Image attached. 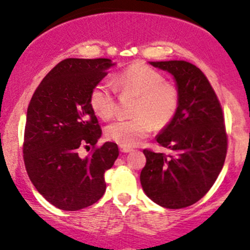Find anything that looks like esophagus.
Instances as JSON below:
<instances>
[{
  "instance_id": "obj_1",
  "label": "esophagus",
  "mask_w": 250,
  "mask_h": 250,
  "mask_svg": "<svg viewBox=\"0 0 250 250\" xmlns=\"http://www.w3.org/2000/svg\"><path fill=\"white\" fill-rule=\"evenodd\" d=\"M131 147H127V146H120V151L122 152H125V154H127V152L131 151Z\"/></svg>"
}]
</instances>
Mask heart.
<instances>
[{"label":"heart","instance_id":"b5f03b06","mask_svg":"<svg viewBox=\"0 0 250 250\" xmlns=\"http://www.w3.org/2000/svg\"><path fill=\"white\" fill-rule=\"evenodd\" d=\"M122 94H133L137 100L132 119L118 120L106 127V137L120 146H133L151 133L163 130L175 118L180 106V92L175 84L165 81L160 71L144 62L126 66L113 80ZM117 89L109 81H100L90 90L93 112L104 120L114 117Z\"/></svg>","mask_w":250,"mask_h":250}]
</instances>
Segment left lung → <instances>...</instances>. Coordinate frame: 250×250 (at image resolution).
Instances as JSON below:
<instances>
[{
	"instance_id": "8db88e82",
	"label": "left lung",
	"mask_w": 250,
	"mask_h": 250,
	"mask_svg": "<svg viewBox=\"0 0 250 250\" xmlns=\"http://www.w3.org/2000/svg\"><path fill=\"white\" fill-rule=\"evenodd\" d=\"M170 72L180 92L173 122L156 137L171 154L144 149L146 163L141 184L152 201L167 208H184L200 200L221 173L228 150L223 109L204 72L185 61L151 62Z\"/></svg>"
}]
</instances>
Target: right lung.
I'll use <instances>...</instances> for the list:
<instances>
[{"instance_id":"1","label":"right lung","mask_w":250,"mask_h":250,"mask_svg":"<svg viewBox=\"0 0 250 250\" xmlns=\"http://www.w3.org/2000/svg\"><path fill=\"white\" fill-rule=\"evenodd\" d=\"M112 65L107 58H66L44 77L29 101L23 162L37 190L61 210H81L100 199L104 171L119 155L112 142L96 146L103 131L89 104L90 90ZM90 146L89 157L79 156L81 147Z\"/></svg>"}]
</instances>
